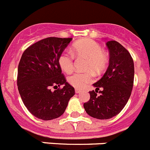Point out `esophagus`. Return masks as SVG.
Masks as SVG:
<instances>
[{
  "instance_id": "obj_1",
  "label": "esophagus",
  "mask_w": 150,
  "mask_h": 150,
  "mask_svg": "<svg viewBox=\"0 0 150 150\" xmlns=\"http://www.w3.org/2000/svg\"><path fill=\"white\" fill-rule=\"evenodd\" d=\"M80 91H81V90H80V89H77V88H76V89H75V92H76V94L79 93Z\"/></svg>"
}]
</instances>
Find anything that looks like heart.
Wrapping results in <instances>:
<instances>
[{
  "label": "heart",
  "instance_id": "b5f03b06",
  "mask_svg": "<svg viewBox=\"0 0 150 150\" xmlns=\"http://www.w3.org/2000/svg\"><path fill=\"white\" fill-rule=\"evenodd\" d=\"M73 53L77 56H83L88 59L87 70L95 72L103 71L108 63V57L103 52L100 44L91 40H83L76 43L73 46ZM74 56L71 52L64 51L59 56V62L64 72L70 73L74 69ZM93 80V75L90 72H76L68 77L69 83L76 88H83Z\"/></svg>",
  "mask_w": 150,
  "mask_h": 150
}]
</instances>
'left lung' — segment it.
I'll list each match as a JSON object with an SVG mask.
<instances>
[{
    "instance_id": "left-lung-1",
    "label": "left lung",
    "mask_w": 150,
    "mask_h": 150,
    "mask_svg": "<svg viewBox=\"0 0 150 150\" xmlns=\"http://www.w3.org/2000/svg\"><path fill=\"white\" fill-rule=\"evenodd\" d=\"M107 46L109 66L104 76L94 83L95 91H89V100L83 104L86 112L98 120H109L121 112L131 96L134 76L133 59L128 50L115 40L107 42Z\"/></svg>"
}]
</instances>
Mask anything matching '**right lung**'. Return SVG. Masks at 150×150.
Here are the masks:
<instances>
[{
    "label": "right lung",
    "mask_w": 150,
    "mask_h": 150,
    "mask_svg": "<svg viewBox=\"0 0 150 150\" xmlns=\"http://www.w3.org/2000/svg\"><path fill=\"white\" fill-rule=\"evenodd\" d=\"M72 38H47L26 49L18 67V92L29 112L40 120H51L63 114L75 95L62 74L59 59ZM63 86L57 90L55 88ZM56 89L52 91L51 88Z\"/></svg>",
    "instance_id": "obj_1"
}]
</instances>
